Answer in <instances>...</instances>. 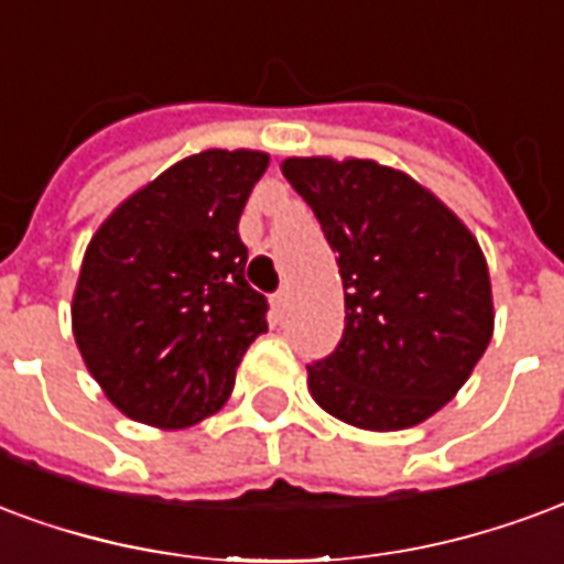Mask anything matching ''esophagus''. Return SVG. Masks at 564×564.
Segmentation results:
<instances>
[{
    "instance_id": "obj_1",
    "label": "esophagus",
    "mask_w": 564,
    "mask_h": 564,
    "mask_svg": "<svg viewBox=\"0 0 564 564\" xmlns=\"http://www.w3.org/2000/svg\"><path fill=\"white\" fill-rule=\"evenodd\" d=\"M273 306H276V310H285V306H288V288H279L276 294H273Z\"/></svg>"
}]
</instances>
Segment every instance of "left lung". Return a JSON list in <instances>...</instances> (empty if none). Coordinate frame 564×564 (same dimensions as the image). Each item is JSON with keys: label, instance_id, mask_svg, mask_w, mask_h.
<instances>
[{"label": "left lung", "instance_id": "8db88e82", "mask_svg": "<svg viewBox=\"0 0 564 564\" xmlns=\"http://www.w3.org/2000/svg\"><path fill=\"white\" fill-rule=\"evenodd\" d=\"M282 174L339 258L345 330L310 364V393L357 430L433 417L492 336V288L475 234L417 180L372 159L294 155Z\"/></svg>", "mask_w": 564, "mask_h": 564}]
</instances>
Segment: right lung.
I'll return each instance as SVG.
<instances>
[{"label":"right lung","instance_id":"obj_1","mask_svg":"<svg viewBox=\"0 0 564 564\" xmlns=\"http://www.w3.org/2000/svg\"><path fill=\"white\" fill-rule=\"evenodd\" d=\"M270 155L204 150L119 204L86 246L72 300L89 376L131 421L186 430L228 402L267 297L237 225Z\"/></svg>","mask_w":564,"mask_h":564}]
</instances>
